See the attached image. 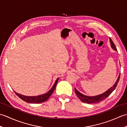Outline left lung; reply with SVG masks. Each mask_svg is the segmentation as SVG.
Wrapping results in <instances>:
<instances>
[{"label": "left lung", "mask_w": 127, "mask_h": 127, "mask_svg": "<svg viewBox=\"0 0 127 127\" xmlns=\"http://www.w3.org/2000/svg\"><path fill=\"white\" fill-rule=\"evenodd\" d=\"M110 39V44H111V47L115 51H117L116 47L114 43V42L112 41V39L109 38ZM121 74V73H120ZM120 74L119 75V76L118 77V79L116 81V82H115L114 85L112 86V87L110 88L109 90H107L106 92H105V93H102L101 94H100V95H96V96H87V95H85L81 93L80 92L78 91L76 88H75V93H76L77 96L82 101L86 102V103L88 104H93V103H98V102H100L102 100H104L105 99H106L107 96H108L110 94H111V93L113 91L115 90V89L116 87V86L117 85V83L120 80Z\"/></svg>", "instance_id": "1"}]
</instances>
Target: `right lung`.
<instances>
[{
	"label": "right lung",
	"instance_id": "right-lung-1",
	"mask_svg": "<svg viewBox=\"0 0 127 127\" xmlns=\"http://www.w3.org/2000/svg\"><path fill=\"white\" fill-rule=\"evenodd\" d=\"M59 78L56 80L55 84L53 86V87L51 90L44 94H42V95H40L38 96H25L23 95H21V94L16 93L15 92L16 95H17L19 98H20L21 99L23 100V101H25L27 102H29V103H35V104H38L41 103V102H43L45 101H46L49 98V97L51 95V94L53 93V92L55 90V89L56 87L57 84L58 83Z\"/></svg>",
	"mask_w": 127,
	"mask_h": 127
}]
</instances>
